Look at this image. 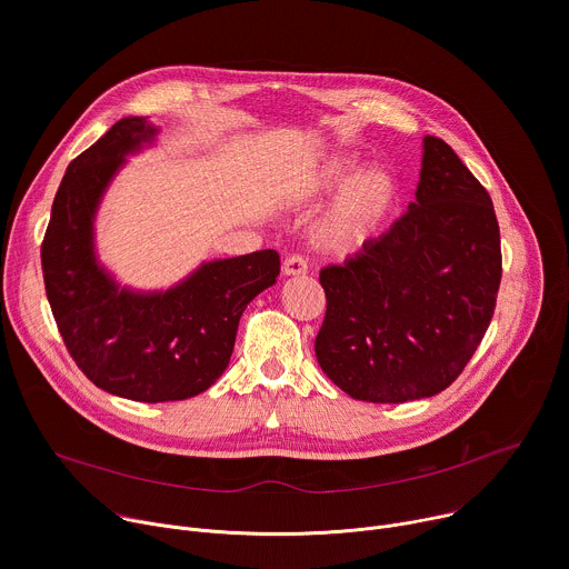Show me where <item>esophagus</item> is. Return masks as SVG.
Instances as JSON below:
<instances>
[{"instance_id":"1","label":"esophagus","mask_w":569,"mask_h":569,"mask_svg":"<svg viewBox=\"0 0 569 569\" xmlns=\"http://www.w3.org/2000/svg\"><path fill=\"white\" fill-rule=\"evenodd\" d=\"M283 277H301L308 272V263L301 257H288L281 268Z\"/></svg>"}]
</instances>
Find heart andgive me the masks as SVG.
I'll list each match as a JSON object with an SVG mask.
<instances>
[{
	"mask_svg": "<svg viewBox=\"0 0 569 569\" xmlns=\"http://www.w3.org/2000/svg\"><path fill=\"white\" fill-rule=\"evenodd\" d=\"M351 152H333L317 159L286 182L279 202L292 211H308L336 190L315 213L308 227L310 248L327 259L345 261L371 248L382 233L396 198L398 184L389 169L365 167Z\"/></svg>",
	"mask_w": 569,
	"mask_h": 569,
	"instance_id": "heart-1",
	"label": "heart"
}]
</instances>
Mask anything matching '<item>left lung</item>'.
Masks as SVG:
<instances>
[{"instance_id": "obj_1", "label": "left lung", "mask_w": 569, "mask_h": 569, "mask_svg": "<svg viewBox=\"0 0 569 569\" xmlns=\"http://www.w3.org/2000/svg\"><path fill=\"white\" fill-rule=\"evenodd\" d=\"M417 200L371 248L319 272L315 356L342 391L405 402L443 391L489 329L502 279L491 196L439 137H423Z\"/></svg>"}]
</instances>
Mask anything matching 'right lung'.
Here are the masks:
<instances>
[{
  "instance_id": "obj_1",
  "label": "right lung",
  "mask_w": 569,
  "mask_h": 569,
  "mask_svg": "<svg viewBox=\"0 0 569 569\" xmlns=\"http://www.w3.org/2000/svg\"><path fill=\"white\" fill-rule=\"evenodd\" d=\"M159 128L143 117L117 121L80 152L58 187L42 240V272L58 331L83 371L108 393L184 400L227 369L242 310L277 283L274 250L202 261L167 290L121 283L97 252L99 207L128 164L154 146Z\"/></svg>"
}]
</instances>
